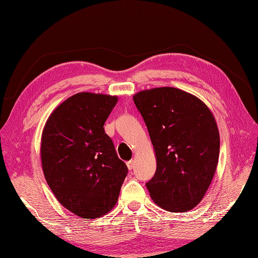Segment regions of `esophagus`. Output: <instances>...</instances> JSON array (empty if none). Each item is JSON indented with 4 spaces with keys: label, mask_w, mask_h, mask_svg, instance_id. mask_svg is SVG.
Returning <instances> with one entry per match:
<instances>
[{
    "label": "esophagus",
    "mask_w": 258,
    "mask_h": 258,
    "mask_svg": "<svg viewBox=\"0 0 258 258\" xmlns=\"http://www.w3.org/2000/svg\"><path fill=\"white\" fill-rule=\"evenodd\" d=\"M126 165H127L128 169H132V168L134 167V160H131V161H128L127 163H126Z\"/></svg>",
    "instance_id": "esophagus-1"
}]
</instances>
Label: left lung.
<instances>
[{"label":"left lung","instance_id":"1","mask_svg":"<svg viewBox=\"0 0 258 258\" xmlns=\"http://www.w3.org/2000/svg\"><path fill=\"white\" fill-rule=\"evenodd\" d=\"M149 130L156 173L146 187L163 210L187 212L210 187L220 155L215 117L199 97L176 87H155L134 94Z\"/></svg>","mask_w":258,"mask_h":258}]
</instances>
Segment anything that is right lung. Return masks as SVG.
I'll use <instances>...</instances> for the list:
<instances>
[{
	"mask_svg": "<svg viewBox=\"0 0 258 258\" xmlns=\"http://www.w3.org/2000/svg\"><path fill=\"white\" fill-rule=\"evenodd\" d=\"M116 95L81 92L54 109L41 138L46 183L63 207L82 218H98L116 205L127 166L115 152L104 123Z\"/></svg>",
	"mask_w": 258,
	"mask_h": 258,
	"instance_id": "1",
	"label": "right lung"
}]
</instances>
